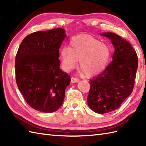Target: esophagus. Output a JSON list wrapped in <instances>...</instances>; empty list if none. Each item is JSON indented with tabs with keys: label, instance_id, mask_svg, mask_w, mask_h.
<instances>
[{
	"label": "esophagus",
	"instance_id": "esophagus-1",
	"mask_svg": "<svg viewBox=\"0 0 146 146\" xmlns=\"http://www.w3.org/2000/svg\"><path fill=\"white\" fill-rule=\"evenodd\" d=\"M71 81L72 83H76L79 82V79L76 78V77H72V78H71Z\"/></svg>",
	"mask_w": 146,
	"mask_h": 146
}]
</instances>
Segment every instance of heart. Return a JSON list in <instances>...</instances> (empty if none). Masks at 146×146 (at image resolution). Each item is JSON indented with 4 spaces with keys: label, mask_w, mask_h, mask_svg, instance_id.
I'll return each mask as SVG.
<instances>
[{
    "label": "heart",
    "mask_w": 146,
    "mask_h": 146,
    "mask_svg": "<svg viewBox=\"0 0 146 146\" xmlns=\"http://www.w3.org/2000/svg\"><path fill=\"white\" fill-rule=\"evenodd\" d=\"M110 56L108 46L94 37L78 35L73 37L70 47L64 46L60 50L63 69L70 71L79 60V66L88 76L97 75L106 66Z\"/></svg>",
    "instance_id": "heart-1"
}]
</instances>
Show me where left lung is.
Listing matches in <instances>:
<instances>
[{
	"mask_svg": "<svg viewBox=\"0 0 146 146\" xmlns=\"http://www.w3.org/2000/svg\"><path fill=\"white\" fill-rule=\"evenodd\" d=\"M100 35L109 38L115 49L113 60L105 70L90 80L87 97L89 107L98 113L119 108L131 94L138 67V58L130 43L113 33Z\"/></svg>",
	"mask_w": 146,
	"mask_h": 146,
	"instance_id": "8db88e82",
	"label": "left lung"
}]
</instances>
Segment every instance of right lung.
<instances>
[{"label":"right lung","instance_id":"right-lung-1","mask_svg":"<svg viewBox=\"0 0 146 146\" xmlns=\"http://www.w3.org/2000/svg\"><path fill=\"white\" fill-rule=\"evenodd\" d=\"M64 29L30 34L21 42L15 61L16 83L27 104L41 112L56 111L63 103L71 79L62 71L59 49Z\"/></svg>","mask_w":146,"mask_h":146}]
</instances>
